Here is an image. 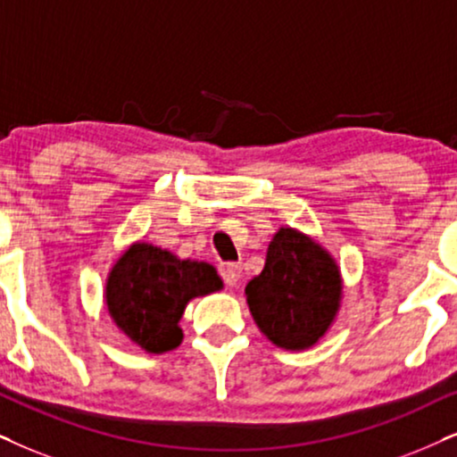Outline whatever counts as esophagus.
<instances>
[{
	"instance_id": "esophagus-1",
	"label": "esophagus",
	"mask_w": 457,
	"mask_h": 457,
	"mask_svg": "<svg viewBox=\"0 0 457 457\" xmlns=\"http://www.w3.org/2000/svg\"><path fill=\"white\" fill-rule=\"evenodd\" d=\"M219 274L228 287H234L240 280V265L238 263H221L219 265Z\"/></svg>"
}]
</instances>
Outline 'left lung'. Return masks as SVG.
I'll list each match as a JSON object with an SVG mask.
<instances>
[{"mask_svg":"<svg viewBox=\"0 0 457 457\" xmlns=\"http://www.w3.org/2000/svg\"><path fill=\"white\" fill-rule=\"evenodd\" d=\"M342 295L339 270L308 236L282 228L270 242L262 274L246 285V302L263 335L287 350L319 342Z\"/></svg>","mask_w":457,"mask_h":457,"instance_id":"obj_1","label":"left lung"}]
</instances>
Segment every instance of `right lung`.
<instances>
[{
	"mask_svg": "<svg viewBox=\"0 0 457 457\" xmlns=\"http://www.w3.org/2000/svg\"><path fill=\"white\" fill-rule=\"evenodd\" d=\"M223 287L212 265L181 262L152 245H132L107 280L112 319L143 350L162 354L181 344L183 310L189 299Z\"/></svg>",
	"mask_w": 457,
	"mask_h": 457,
	"instance_id": "add662e5",
	"label": "right lung"
}]
</instances>
